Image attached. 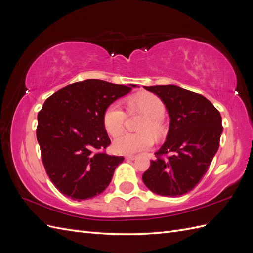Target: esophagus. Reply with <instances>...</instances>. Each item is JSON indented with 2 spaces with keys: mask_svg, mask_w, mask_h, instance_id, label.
I'll return each instance as SVG.
<instances>
[{
  "mask_svg": "<svg viewBox=\"0 0 253 253\" xmlns=\"http://www.w3.org/2000/svg\"><path fill=\"white\" fill-rule=\"evenodd\" d=\"M126 159H129V160H134V159L137 158V156H135V155H126Z\"/></svg>",
  "mask_w": 253,
  "mask_h": 253,
  "instance_id": "obj_1",
  "label": "esophagus"
}]
</instances>
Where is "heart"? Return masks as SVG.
I'll list each match as a JSON object with an SVG mask.
<instances>
[{"label":"heart","mask_w":253,"mask_h":253,"mask_svg":"<svg viewBox=\"0 0 253 253\" xmlns=\"http://www.w3.org/2000/svg\"><path fill=\"white\" fill-rule=\"evenodd\" d=\"M129 111H138L145 115L138 127L139 133H126L115 140L113 147L119 154H135L147 151L154 145V137L164 132L162 119L165 115V104L162 99L152 93H140L128 100ZM126 114L119 102H113L103 113V126L112 137L119 136L125 129Z\"/></svg>","instance_id":"heart-1"}]
</instances>
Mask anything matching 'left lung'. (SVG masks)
<instances>
[{
	"mask_svg": "<svg viewBox=\"0 0 253 253\" xmlns=\"http://www.w3.org/2000/svg\"><path fill=\"white\" fill-rule=\"evenodd\" d=\"M144 88L162 99L171 121L167 140L142 180L158 195L180 196L201 181L216 154L223 132L220 114L204 96L178 86Z\"/></svg>",
	"mask_w": 253,
	"mask_h": 253,
	"instance_id": "1",
	"label": "left lung"
}]
</instances>
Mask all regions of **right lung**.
<instances>
[{
    "instance_id": "obj_1",
    "label": "right lung",
    "mask_w": 253,
    "mask_h": 253,
    "mask_svg": "<svg viewBox=\"0 0 253 253\" xmlns=\"http://www.w3.org/2000/svg\"><path fill=\"white\" fill-rule=\"evenodd\" d=\"M134 86L87 79L59 89L44 102L38 113L37 139L45 171L63 195L87 200L110 185L125 158L106 154L111 140L103 113Z\"/></svg>"
}]
</instances>
